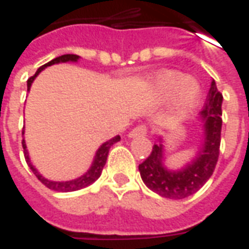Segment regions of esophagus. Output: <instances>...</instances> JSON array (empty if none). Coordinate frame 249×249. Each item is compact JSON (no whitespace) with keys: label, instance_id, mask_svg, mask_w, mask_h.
I'll return each instance as SVG.
<instances>
[{"label":"esophagus","instance_id":"obj_1","mask_svg":"<svg viewBox=\"0 0 249 249\" xmlns=\"http://www.w3.org/2000/svg\"><path fill=\"white\" fill-rule=\"evenodd\" d=\"M148 129H146L145 125H139V126H136L133 129L129 132V137H137V136H145Z\"/></svg>","mask_w":249,"mask_h":249}]
</instances>
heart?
Here are the masks:
<instances>
[{
  "label": "heart",
  "instance_id": "1",
  "mask_svg": "<svg viewBox=\"0 0 249 249\" xmlns=\"http://www.w3.org/2000/svg\"><path fill=\"white\" fill-rule=\"evenodd\" d=\"M152 89L160 101L173 98V116L183 119L198 103L200 87L192 78L175 71H161L152 78Z\"/></svg>",
  "mask_w": 249,
  "mask_h": 249
}]
</instances>
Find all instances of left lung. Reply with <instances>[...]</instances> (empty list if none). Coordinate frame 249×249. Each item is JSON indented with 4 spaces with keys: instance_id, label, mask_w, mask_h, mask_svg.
I'll list each match as a JSON object with an SVG mask.
<instances>
[{
    "instance_id": "8db88e82",
    "label": "left lung",
    "mask_w": 249,
    "mask_h": 249,
    "mask_svg": "<svg viewBox=\"0 0 249 249\" xmlns=\"http://www.w3.org/2000/svg\"><path fill=\"white\" fill-rule=\"evenodd\" d=\"M223 94L212 80L205 107L200 112L204 128V141L197 156L178 171L164 164V145L155 144L151 155L139 165L141 178L146 187L162 197L181 200L196 193L212 176L217 164L221 136Z\"/></svg>"
}]
</instances>
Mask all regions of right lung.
<instances>
[{"label":"right lung","instance_id":"1","mask_svg":"<svg viewBox=\"0 0 249 249\" xmlns=\"http://www.w3.org/2000/svg\"><path fill=\"white\" fill-rule=\"evenodd\" d=\"M80 58V56H77V54H64V56L56 57L54 60H52L45 65L40 66L37 71H36L35 76H32L28 80V90L32 87V82L35 81V78L38 74H40L41 71H44L46 66H51L54 65V64H60V62H76L77 60ZM117 141H120V136H116L113 139H110V140L105 141L103 145L100 146L96 152V156L93 159V162L90 168L88 169V172H85L82 176L80 178H74V180H71V181H52V180H48L45 178L42 175H40V172L33 167V164L30 161L29 159V153H28V149H26V144H25V140H22V148H24V153H25V160L28 162V165L32 169V172L35 173L36 178L40 180L41 183L44 184L45 187H48L52 191H56V192H71V191H78V189H81V188H85L88 185H90L92 183H94L96 180H97L100 176H101V172H103V168L105 165V162H107V159H108V153L109 149H110V146L116 144Z\"/></svg>","mask_w":249,"mask_h":249}]
</instances>
